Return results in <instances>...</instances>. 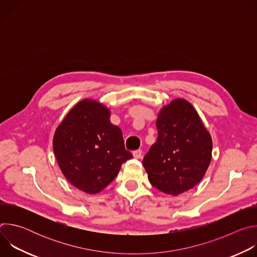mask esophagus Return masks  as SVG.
<instances>
[{
    "label": "esophagus",
    "instance_id": "34e87169",
    "mask_svg": "<svg viewBox=\"0 0 257 257\" xmlns=\"http://www.w3.org/2000/svg\"><path fill=\"white\" fill-rule=\"evenodd\" d=\"M133 157L135 159H140L142 157V151L141 150H137V151H134L133 152Z\"/></svg>",
    "mask_w": 257,
    "mask_h": 257
}]
</instances>
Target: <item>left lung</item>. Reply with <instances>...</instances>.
Returning <instances> with one entry per match:
<instances>
[{
  "instance_id": "obj_1",
  "label": "left lung",
  "mask_w": 257,
  "mask_h": 257,
  "mask_svg": "<svg viewBox=\"0 0 257 257\" xmlns=\"http://www.w3.org/2000/svg\"><path fill=\"white\" fill-rule=\"evenodd\" d=\"M156 125L158 139L142 164L154 187L177 196L196 186L206 173L211 136L194 106L183 98L165 105Z\"/></svg>"
}]
</instances>
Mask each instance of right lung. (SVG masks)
<instances>
[{
    "label": "right lung",
    "instance_id": "right-lung-1",
    "mask_svg": "<svg viewBox=\"0 0 257 257\" xmlns=\"http://www.w3.org/2000/svg\"><path fill=\"white\" fill-rule=\"evenodd\" d=\"M109 117L105 105L86 98L72 107L54 135V153L63 175L88 194L104 189L122 164L133 158L125 150L121 129Z\"/></svg>",
    "mask_w": 257,
    "mask_h": 257
}]
</instances>
